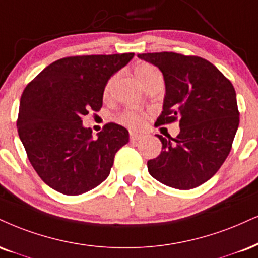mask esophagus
Instances as JSON below:
<instances>
[{
    "instance_id": "34e87169",
    "label": "esophagus",
    "mask_w": 258,
    "mask_h": 258,
    "mask_svg": "<svg viewBox=\"0 0 258 258\" xmlns=\"http://www.w3.org/2000/svg\"><path fill=\"white\" fill-rule=\"evenodd\" d=\"M143 138V135L141 133H137V132H130V139H131L132 142H136V141H139V139Z\"/></svg>"
}]
</instances>
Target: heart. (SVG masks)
<instances>
[{"instance_id": "b5f03b06", "label": "heart", "mask_w": 258, "mask_h": 258, "mask_svg": "<svg viewBox=\"0 0 258 258\" xmlns=\"http://www.w3.org/2000/svg\"><path fill=\"white\" fill-rule=\"evenodd\" d=\"M155 71L156 70L149 63H141L136 67V74H137V77L142 83L144 82L151 73L155 72ZM113 83L114 78H111L109 82L107 83V85H105L103 92L105 98L109 97L111 88H113ZM145 119H147V116H145V114L142 113V111L128 109L123 111V113L119 116V122L127 127H131V128H141V127L145 123Z\"/></svg>"}]
</instances>
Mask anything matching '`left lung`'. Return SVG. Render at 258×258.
Here are the masks:
<instances>
[{"instance_id":"obj_1","label":"left lung","mask_w":258,"mask_h":258,"mask_svg":"<svg viewBox=\"0 0 258 258\" xmlns=\"http://www.w3.org/2000/svg\"><path fill=\"white\" fill-rule=\"evenodd\" d=\"M163 74L166 95L156 125L179 119L176 138H163L162 151L148 161L150 175L179 190L197 187L227 159L239 126L232 83L209 61L176 52L138 54Z\"/></svg>"}]
</instances>
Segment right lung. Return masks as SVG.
<instances>
[{
	"label": "right lung",
	"instance_id": "add662e5",
	"mask_svg": "<svg viewBox=\"0 0 258 258\" xmlns=\"http://www.w3.org/2000/svg\"><path fill=\"white\" fill-rule=\"evenodd\" d=\"M133 56L61 58L25 88L18 133L37 174L55 191L77 196L95 188L109 175L117 150L128 143V131L114 122L94 138L82 117L101 109L108 80Z\"/></svg>",
	"mask_w": 258,
	"mask_h": 258
}]
</instances>
